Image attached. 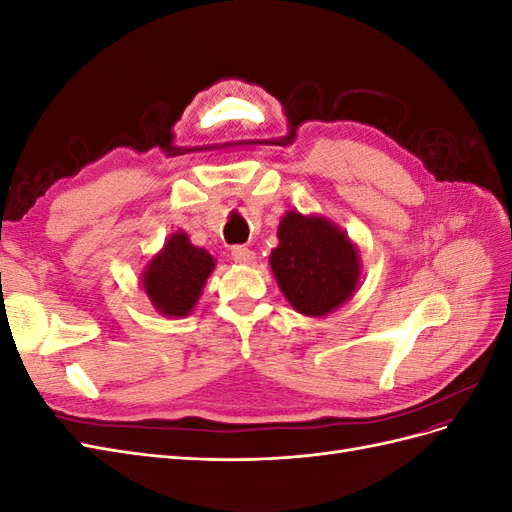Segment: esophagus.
Segmentation results:
<instances>
[{
	"label": "esophagus",
	"mask_w": 512,
	"mask_h": 512,
	"mask_svg": "<svg viewBox=\"0 0 512 512\" xmlns=\"http://www.w3.org/2000/svg\"><path fill=\"white\" fill-rule=\"evenodd\" d=\"M230 256H232V260L239 262V265H252V262L256 260V254L252 250H247V247H243V245L232 247Z\"/></svg>",
	"instance_id": "34e87169"
}]
</instances>
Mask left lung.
Returning <instances> with one entry per match:
<instances>
[{
  "label": "left lung",
  "mask_w": 512,
  "mask_h": 512,
  "mask_svg": "<svg viewBox=\"0 0 512 512\" xmlns=\"http://www.w3.org/2000/svg\"><path fill=\"white\" fill-rule=\"evenodd\" d=\"M269 265L286 301L299 314L324 318L361 286L359 247L324 215L286 211L277 226Z\"/></svg>",
  "instance_id": "8db88e82"
}]
</instances>
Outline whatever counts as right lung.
Segmentation results:
<instances>
[{
  "label": "right lung",
  "mask_w": 512,
  "mask_h": 512,
  "mask_svg": "<svg viewBox=\"0 0 512 512\" xmlns=\"http://www.w3.org/2000/svg\"><path fill=\"white\" fill-rule=\"evenodd\" d=\"M215 269V258L190 241L188 232H170L141 271V284L153 309L166 318L192 314Z\"/></svg>",
  "instance_id": "obj_1"
}]
</instances>
